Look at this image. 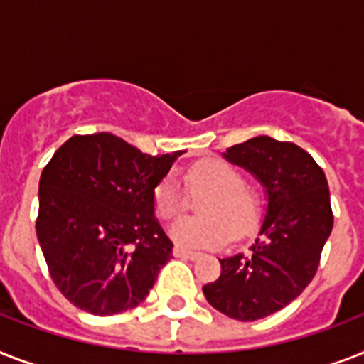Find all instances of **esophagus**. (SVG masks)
<instances>
[{"label": "esophagus", "mask_w": 364, "mask_h": 364, "mask_svg": "<svg viewBox=\"0 0 364 364\" xmlns=\"http://www.w3.org/2000/svg\"><path fill=\"white\" fill-rule=\"evenodd\" d=\"M173 255H176V257H179V259H196V257H198V253H196V251H193V249L179 247V245H176V247H173Z\"/></svg>", "instance_id": "34e87169"}]
</instances>
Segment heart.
<instances>
[{"mask_svg":"<svg viewBox=\"0 0 364 364\" xmlns=\"http://www.w3.org/2000/svg\"><path fill=\"white\" fill-rule=\"evenodd\" d=\"M243 176L221 159L200 160L187 171V188L193 196L210 194L200 205L204 219H181L170 228L173 242L185 247H217L228 238H243L257 221V200L243 187ZM187 193L176 177H164L154 188V210L164 221L183 215Z\"/></svg>","mask_w":364,"mask_h":364,"instance_id":"heart-1","label":"heart"}]
</instances>
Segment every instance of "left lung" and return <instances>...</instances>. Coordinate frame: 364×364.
I'll use <instances>...</instances> for the list:
<instances>
[{
  "mask_svg": "<svg viewBox=\"0 0 364 364\" xmlns=\"http://www.w3.org/2000/svg\"><path fill=\"white\" fill-rule=\"evenodd\" d=\"M223 154L264 185L268 205L249 253L219 259L221 276L204 294L225 316L255 321L293 302L316 276L334 221L328 183L310 153L274 137L257 136Z\"/></svg>",
  "mask_w": 364,
  "mask_h": 364,
  "instance_id": "8db88e82",
  "label": "left lung"
}]
</instances>
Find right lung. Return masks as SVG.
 <instances>
[{"label": "right lung", "instance_id": "add662e5", "mask_svg": "<svg viewBox=\"0 0 364 364\" xmlns=\"http://www.w3.org/2000/svg\"><path fill=\"white\" fill-rule=\"evenodd\" d=\"M179 154L151 156L100 132L70 137L48 160L36 232L71 304L115 316L145 300L173 247L154 217V188Z\"/></svg>", "mask_w": 364, "mask_h": 364}]
</instances>
